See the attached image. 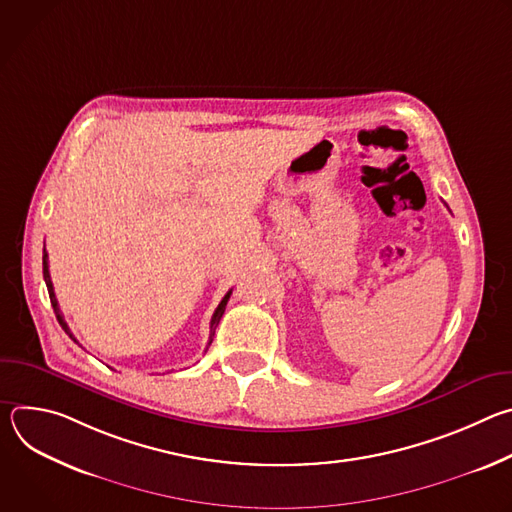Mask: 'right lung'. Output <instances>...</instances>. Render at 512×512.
<instances>
[{
  "label": "right lung",
  "mask_w": 512,
  "mask_h": 512,
  "mask_svg": "<svg viewBox=\"0 0 512 512\" xmlns=\"http://www.w3.org/2000/svg\"><path fill=\"white\" fill-rule=\"evenodd\" d=\"M42 273H44V281H46V287H48V296H50V304H52V308H54V314H56V320H58V324L62 326V330L77 342V338L72 336V332H70V328H68V324L64 322V316H62V312H60V308H58V302H56V296H54V287H52V279H50V271H48V253H46V249H44V255H42ZM231 294H233V289L231 291H227V296L221 300V304H218V308L214 310V314H212V320H210V336H208V344H206V350H208V346H210V342H212V338H214V330H216V326H218V322H221V318H223V314H225V308H227V302H229V298H231ZM204 350V352H206Z\"/></svg>",
  "instance_id": "obj_1"
}]
</instances>
